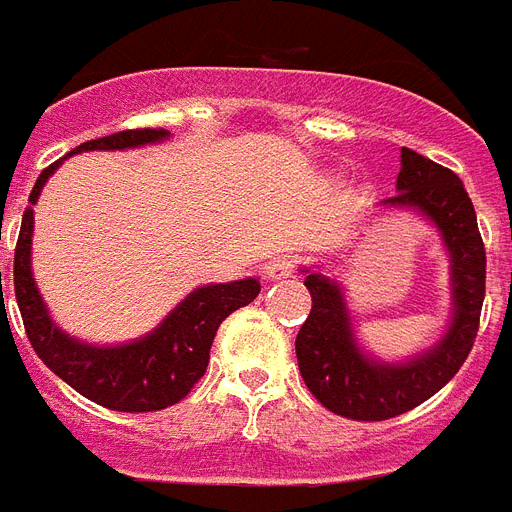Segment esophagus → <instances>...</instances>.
I'll return each mask as SVG.
<instances>
[{
	"mask_svg": "<svg viewBox=\"0 0 512 512\" xmlns=\"http://www.w3.org/2000/svg\"><path fill=\"white\" fill-rule=\"evenodd\" d=\"M270 281H284V278H292L297 273V260L294 257H276V260H270L268 268H265Z\"/></svg>",
	"mask_w": 512,
	"mask_h": 512,
	"instance_id": "obj_1",
	"label": "esophagus"
}]
</instances>
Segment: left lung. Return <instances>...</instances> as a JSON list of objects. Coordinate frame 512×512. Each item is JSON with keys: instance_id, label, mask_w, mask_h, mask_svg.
Here are the masks:
<instances>
[{"instance_id": "8db88e82", "label": "left lung", "mask_w": 512, "mask_h": 512, "mask_svg": "<svg viewBox=\"0 0 512 512\" xmlns=\"http://www.w3.org/2000/svg\"><path fill=\"white\" fill-rule=\"evenodd\" d=\"M397 189L384 205L423 210L450 249L455 321L426 355L405 365L373 363L355 347L339 286L321 273H307L313 307L294 342L299 373L315 400L350 421H389L434 397L463 368L479 334L486 249L463 181L450 168L402 147Z\"/></svg>"}]
</instances>
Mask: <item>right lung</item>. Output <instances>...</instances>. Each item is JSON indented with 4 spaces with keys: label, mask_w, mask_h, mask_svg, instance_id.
<instances>
[{
    "label": "right lung",
    "mask_w": 512,
    "mask_h": 512,
    "mask_svg": "<svg viewBox=\"0 0 512 512\" xmlns=\"http://www.w3.org/2000/svg\"><path fill=\"white\" fill-rule=\"evenodd\" d=\"M165 136H168L165 128H128V131H118V134L102 136V139L83 141L73 152L139 147V144H149V141L165 139ZM60 162L62 160L52 162L49 168L41 170L39 181L28 197L31 205L23 213V226H20L18 244H15L12 281H15V297H18L28 342L49 371L57 373L86 400L97 402L107 410L152 413V410L176 405L194 389L199 378L205 376L207 363H210V347H213L220 323L234 310L249 305L260 294V284L255 278H247V281H234V284L202 286L197 292H191L165 318L160 328L134 344L99 350V347L73 342L49 321L31 278L33 205L39 199L41 186L47 184V178L57 170Z\"/></svg>",
    "instance_id": "obj_1"
}]
</instances>
